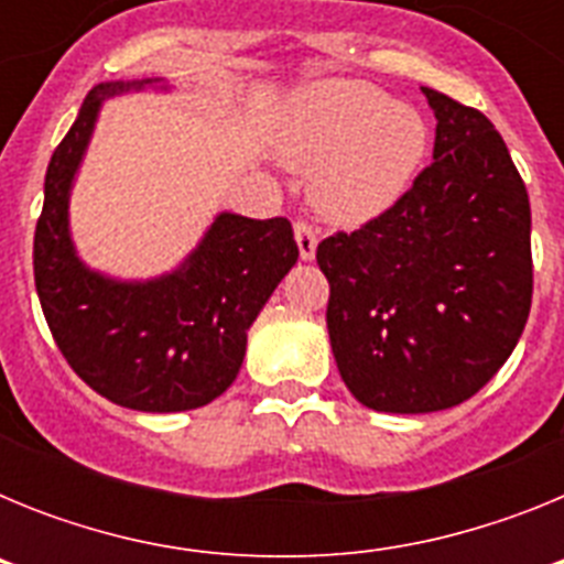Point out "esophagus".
<instances>
[{
	"label": "esophagus",
	"instance_id": "34e87169",
	"mask_svg": "<svg viewBox=\"0 0 564 564\" xmlns=\"http://www.w3.org/2000/svg\"><path fill=\"white\" fill-rule=\"evenodd\" d=\"M293 237H296L299 257L305 259V262H311V259L316 257V246H318V237H316V231H313V226H307V223L299 220L296 226H293Z\"/></svg>",
	"mask_w": 564,
	"mask_h": 564
}]
</instances>
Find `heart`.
Wrapping results in <instances>:
<instances>
[{
    "mask_svg": "<svg viewBox=\"0 0 564 564\" xmlns=\"http://www.w3.org/2000/svg\"><path fill=\"white\" fill-rule=\"evenodd\" d=\"M426 147L430 129L415 107L347 78L293 93L273 132L279 161L296 172L313 169L311 203L338 226L390 212L415 181Z\"/></svg>",
    "mask_w": 564,
    "mask_h": 564,
    "instance_id": "heart-1",
    "label": "heart"
}]
</instances>
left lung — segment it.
Masks as SVG:
<instances>
[{"label":"left lung","mask_w":564,"mask_h":564,"mask_svg":"<svg viewBox=\"0 0 564 564\" xmlns=\"http://www.w3.org/2000/svg\"><path fill=\"white\" fill-rule=\"evenodd\" d=\"M435 154L401 200L318 242L327 333L347 390L376 412L457 406L497 376L531 311V206L486 115L421 87Z\"/></svg>","instance_id":"obj_1"}]
</instances>
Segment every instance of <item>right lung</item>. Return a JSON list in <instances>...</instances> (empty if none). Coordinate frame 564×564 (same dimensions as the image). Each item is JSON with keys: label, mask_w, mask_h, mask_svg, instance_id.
<instances>
[{"label": "right lung", "mask_w": 564, "mask_h": 564, "mask_svg": "<svg viewBox=\"0 0 564 564\" xmlns=\"http://www.w3.org/2000/svg\"><path fill=\"white\" fill-rule=\"evenodd\" d=\"M172 93L163 78L104 82L50 158L33 273L50 333L87 387L138 412H186L220 398L246 358L248 330L296 265L285 217L220 212L161 276L121 279L89 268L69 231V194L107 98Z\"/></svg>", "instance_id": "obj_1"}]
</instances>
